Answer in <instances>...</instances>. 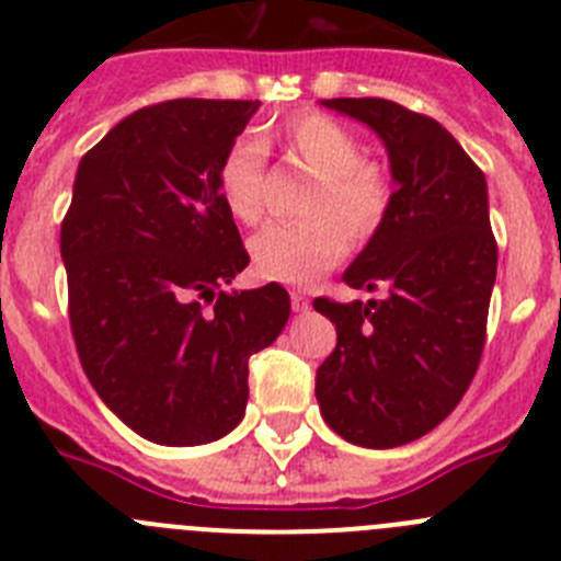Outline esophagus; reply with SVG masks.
Listing matches in <instances>:
<instances>
[{"instance_id": "obj_1", "label": "esophagus", "mask_w": 561, "mask_h": 561, "mask_svg": "<svg viewBox=\"0 0 561 561\" xmlns=\"http://www.w3.org/2000/svg\"><path fill=\"white\" fill-rule=\"evenodd\" d=\"M289 300H291V309H295V311H306V309H309V295H306V291L291 289L289 291Z\"/></svg>"}]
</instances>
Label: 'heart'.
Listing matches in <instances>:
<instances>
[{
    "label": "heart",
    "mask_w": 561,
    "mask_h": 561,
    "mask_svg": "<svg viewBox=\"0 0 561 561\" xmlns=\"http://www.w3.org/2000/svg\"><path fill=\"white\" fill-rule=\"evenodd\" d=\"M264 146H277L286 160L311 176L300 202L309 219L275 221L252 236V266L266 280L309 284L340 264L348 244H370L393 210V180L376 162L365 160V146L351 128L323 112H297ZM241 137L225 151L216 171L221 202L241 225H255L264 213L266 151Z\"/></svg>",
    "instance_id": "heart-1"
}]
</instances>
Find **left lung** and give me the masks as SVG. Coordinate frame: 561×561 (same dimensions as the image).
<instances>
[{
  "mask_svg": "<svg viewBox=\"0 0 561 561\" xmlns=\"http://www.w3.org/2000/svg\"><path fill=\"white\" fill-rule=\"evenodd\" d=\"M323 103L385 140L396 193L388 225L342 275L351 289L385 297H314L336 325L314 393L325 424L345 440L401 447L458 408L483 356L497 275L485 176L427 114L381 98Z\"/></svg>",
  "mask_w": 561,
  "mask_h": 561,
  "instance_id": "8db88e82",
  "label": "left lung"
}]
</instances>
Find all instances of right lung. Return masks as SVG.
Instances as JSON below:
<instances>
[{"instance_id": "obj_1", "label": "right lung", "mask_w": 561, "mask_h": 561, "mask_svg": "<svg viewBox=\"0 0 561 561\" xmlns=\"http://www.w3.org/2000/svg\"><path fill=\"white\" fill-rule=\"evenodd\" d=\"M257 101L142 106L83 153L61 221L69 329L106 408L142 438L193 447L244 419L250 356L289 320L280 284L247 270L216 171Z\"/></svg>"}]
</instances>
